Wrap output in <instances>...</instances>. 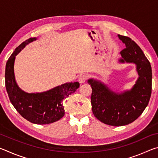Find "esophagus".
Here are the masks:
<instances>
[{
    "mask_svg": "<svg viewBox=\"0 0 158 158\" xmlns=\"http://www.w3.org/2000/svg\"><path fill=\"white\" fill-rule=\"evenodd\" d=\"M86 79H87L86 74H81V75L79 76L78 81L80 84H83V83H84L85 81H86Z\"/></svg>",
    "mask_w": 158,
    "mask_h": 158,
    "instance_id": "1",
    "label": "esophagus"
}]
</instances>
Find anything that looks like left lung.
I'll return each mask as SVG.
<instances>
[{
  "mask_svg": "<svg viewBox=\"0 0 158 158\" xmlns=\"http://www.w3.org/2000/svg\"><path fill=\"white\" fill-rule=\"evenodd\" d=\"M125 44L120 52V63H134L139 77L130 90L118 93L100 80L89 79L92 88L91 105L94 116L103 123L123 126L135 121L148 105L152 90L151 63L142 50L130 37L118 35Z\"/></svg>",
  "mask_w": 158,
  "mask_h": 158,
  "instance_id": "left-lung-1",
  "label": "left lung"
}]
</instances>
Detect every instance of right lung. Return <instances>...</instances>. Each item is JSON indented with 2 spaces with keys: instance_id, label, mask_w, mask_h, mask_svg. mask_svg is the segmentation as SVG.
<instances>
[{
  "instance_id": "1",
  "label": "right lung",
  "mask_w": 158,
  "mask_h": 158,
  "mask_svg": "<svg viewBox=\"0 0 158 158\" xmlns=\"http://www.w3.org/2000/svg\"><path fill=\"white\" fill-rule=\"evenodd\" d=\"M36 40V37L26 40L10 56L5 66V87L10 102L21 116L32 123L49 124L58 121L65 115L63 101L76 91L79 83H65L42 93H28L21 90L15 80L16 56L26 45Z\"/></svg>"
}]
</instances>
